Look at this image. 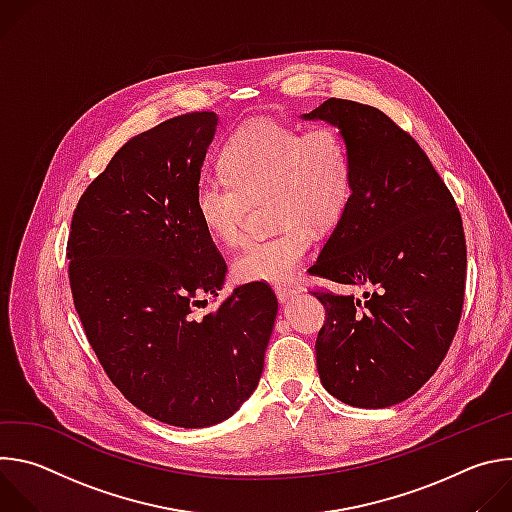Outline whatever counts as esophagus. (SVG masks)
<instances>
[{"mask_svg": "<svg viewBox=\"0 0 512 512\" xmlns=\"http://www.w3.org/2000/svg\"><path fill=\"white\" fill-rule=\"evenodd\" d=\"M296 294H298L296 287H289V285H277V287H275V296H277V300H279L281 304L289 302Z\"/></svg>", "mask_w": 512, "mask_h": 512, "instance_id": "34e87169", "label": "esophagus"}]
</instances>
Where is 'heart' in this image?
Masks as SVG:
<instances>
[{
  "instance_id": "heart-1",
  "label": "heart",
  "mask_w": 512,
  "mask_h": 512,
  "mask_svg": "<svg viewBox=\"0 0 512 512\" xmlns=\"http://www.w3.org/2000/svg\"><path fill=\"white\" fill-rule=\"evenodd\" d=\"M221 164L225 176L202 174L194 188L204 231L225 245L241 243L251 202L265 198L273 225L281 227L235 257L239 281L283 283L294 277L310 253V229H334L352 198L350 145L334 125L302 131L271 119L249 121L227 139Z\"/></svg>"
}]
</instances>
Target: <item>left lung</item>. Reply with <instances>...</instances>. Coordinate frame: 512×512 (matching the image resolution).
<instances>
[{
    "label": "left lung",
    "instance_id": "8db88e82",
    "mask_svg": "<svg viewBox=\"0 0 512 512\" xmlns=\"http://www.w3.org/2000/svg\"><path fill=\"white\" fill-rule=\"evenodd\" d=\"M304 119L336 125L352 154V198L312 275L362 287L314 291L326 308L316 340L324 389L383 409L417 393L456 336L466 239L456 200L419 143L371 105L328 99Z\"/></svg>",
    "mask_w": 512,
    "mask_h": 512
}]
</instances>
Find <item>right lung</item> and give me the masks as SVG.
Masks as SVG:
<instances>
[{
    "label": "right lung",
    "mask_w": 512,
    "mask_h": 512,
    "mask_svg": "<svg viewBox=\"0 0 512 512\" xmlns=\"http://www.w3.org/2000/svg\"><path fill=\"white\" fill-rule=\"evenodd\" d=\"M218 117L196 111L131 137L83 192L66 245L75 310L123 397L174 427L229 419L257 389L277 316L271 287L223 289L227 263L194 188Z\"/></svg>",
    "instance_id": "1"
}]
</instances>
